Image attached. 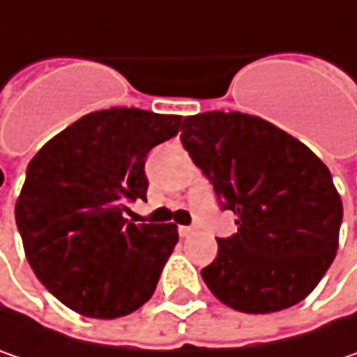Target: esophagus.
Segmentation results:
<instances>
[{
	"label": "esophagus",
	"instance_id": "34e87169",
	"mask_svg": "<svg viewBox=\"0 0 357 357\" xmlns=\"http://www.w3.org/2000/svg\"><path fill=\"white\" fill-rule=\"evenodd\" d=\"M178 234H181V238H189V236L195 234V227H191V225H181L178 227Z\"/></svg>",
	"mask_w": 357,
	"mask_h": 357
}]
</instances>
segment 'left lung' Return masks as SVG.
<instances>
[{
	"instance_id": "obj_1",
	"label": "left lung",
	"mask_w": 357,
	"mask_h": 357,
	"mask_svg": "<svg viewBox=\"0 0 357 357\" xmlns=\"http://www.w3.org/2000/svg\"><path fill=\"white\" fill-rule=\"evenodd\" d=\"M181 140L211 181L238 234L217 240L201 276L242 313L301 303L331 266L344 207L329 168L291 134L256 115L207 112L185 117Z\"/></svg>"
}]
</instances>
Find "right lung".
Returning a JSON list of instances; mask_svg holds the SVG:
<instances>
[{
    "instance_id": "add662e5",
    "label": "right lung",
    "mask_w": 357,
    "mask_h": 357,
    "mask_svg": "<svg viewBox=\"0 0 357 357\" xmlns=\"http://www.w3.org/2000/svg\"><path fill=\"white\" fill-rule=\"evenodd\" d=\"M181 115L112 107L83 115L30 160L15 223L38 280L79 315L117 319L154 294L178 242L174 223H132L146 199V154L178 134Z\"/></svg>"
}]
</instances>
